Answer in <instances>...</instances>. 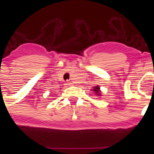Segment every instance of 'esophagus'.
<instances>
[{
    "label": "esophagus",
    "mask_w": 154,
    "mask_h": 154,
    "mask_svg": "<svg viewBox=\"0 0 154 154\" xmlns=\"http://www.w3.org/2000/svg\"><path fill=\"white\" fill-rule=\"evenodd\" d=\"M71 82L69 81H68V82H65V85H71Z\"/></svg>",
    "instance_id": "1"
}]
</instances>
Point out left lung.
<instances>
[{"instance_id":"obj_1","label":"left lung","mask_w":154,"mask_h":154,"mask_svg":"<svg viewBox=\"0 0 154 154\" xmlns=\"http://www.w3.org/2000/svg\"><path fill=\"white\" fill-rule=\"evenodd\" d=\"M91 91H92L97 96H102V92L101 90H100V87H99V85L94 86L93 89H92Z\"/></svg>"}]
</instances>
